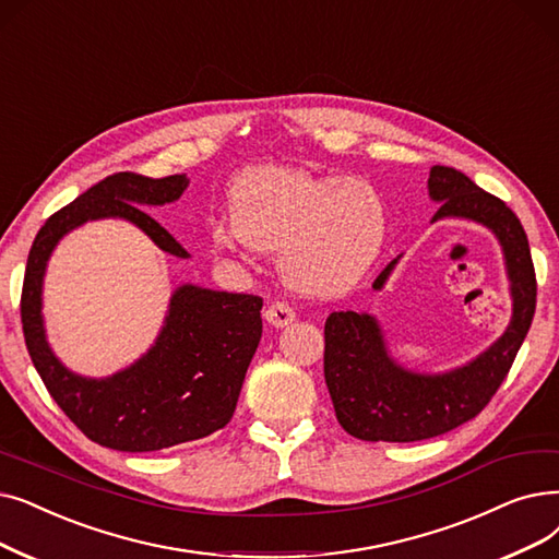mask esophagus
I'll use <instances>...</instances> for the list:
<instances>
[{
	"label": "esophagus",
	"mask_w": 559,
	"mask_h": 559,
	"mask_svg": "<svg viewBox=\"0 0 559 559\" xmlns=\"http://www.w3.org/2000/svg\"><path fill=\"white\" fill-rule=\"evenodd\" d=\"M264 320H266V324H272L276 329H283V326L295 322V310L289 308L285 301H274L272 306H266Z\"/></svg>",
	"instance_id": "1"
}]
</instances>
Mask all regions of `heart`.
<instances>
[{
	"instance_id": "heart-1",
	"label": "heart",
	"mask_w": 559,
	"mask_h": 559,
	"mask_svg": "<svg viewBox=\"0 0 559 559\" xmlns=\"http://www.w3.org/2000/svg\"><path fill=\"white\" fill-rule=\"evenodd\" d=\"M230 212L233 224L212 228L216 247L230 251L247 241L258 251H281L285 283L320 299L349 293L370 272L388 230L377 187L295 166H262L241 176Z\"/></svg>"
}]
</instances>
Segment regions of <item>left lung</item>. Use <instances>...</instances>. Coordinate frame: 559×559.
Listing matches in <instances>:
<instances>
[{"instance_id": "1", "label": "left lung", "mask_w": 559, "mask_h": 559, "mask_svg": "<svg viewBox=\"0 0 559 559\" xmlns=\"http://www.w3.org/2000/svg\"><path fill=\"white\" fill-rule=\"evenodd\" d=\"M427 189L429 199L439 203L431 224L475 222L500 241L512 320L496 343L466 366L427 374L400 366L391 356L374 314L331 312L324 324V379L337 423L360 441H423L473 420L504 381L535 318V264L519 216L450 166H431ZM400 258L377 276L374 289L385 285Z\"/></svg>"}]
</instances>
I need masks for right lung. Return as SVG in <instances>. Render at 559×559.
Masks as SVG:
<instances>
[{
	"label": "right lung",
	"mask_w": 559,
	"mask_h": 559,
	"mask_svg": "<svg viewBox=\"0 0 559 559\" xmlns=\"http://www.w3.org/2000/svg\"><path fill=\"white\" fill-rule=\"evenodd\" d=\"M187 176L114 174L55 212L38 230L22 285V331L34 368L63 414L91 441L120 452H155L203 439L230 423L262 335V299L185 283L168 301L155 343L132 366L93 379L68 370L43 320V278L59 241L86 222L123 219L176 258H189L143 207L174 203Z\"/></svg>",
	"instance_id": "add662e5"
}]
</instances>
